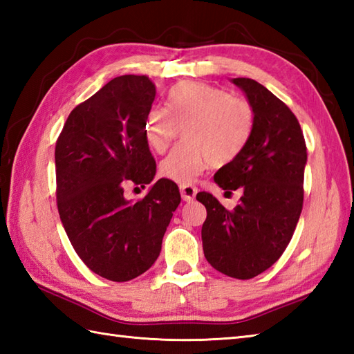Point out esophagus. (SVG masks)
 I'll return each mask as SVG.
<instances>
[{
  "label": "esophagus",
  "mask_w": 354,
  "mask_h": 354,
  "mask_svg": "<svg viewBox=\"0 0 354 354\" xmlns=\"http://www.w3.org/2000/svg\"><path fill=\"white\" fill-rule=\"evenodd\" d=\"M179 190H181V196L185 202H190L194 199V196H196L198 193V189L192 184H183L181 187H179Z\"/></svg>",
  "instance_id": "1"
}]
</instances>
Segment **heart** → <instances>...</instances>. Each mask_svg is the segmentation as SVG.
I'll return each instance as SVG.
<instances>
[{"mask_svg":"<svg viewBox=\"0 0 354 354\" xmlns=\"http://www.w3.org/2000/svg\"><path fill=\"white\" fill-rule=\"evenodd\" d=\"M255 112L245 97L199 82L173 86L167 108L153 106L145 118L149 147L164 153L185 127L183 146L173 149L160 164V173L178 184H190L208 164L223 167L243 152L252 137Z\"/></svg>","mask_w":354,"mask_h":354,"instance_id":"1","label":"heart"}]
</instances>
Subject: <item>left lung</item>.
<instances>
[{
    "label": "left lung",
    "mask_w": 354,
    "mask_h": 354,
    "mask_svg": "<svg viewBox=\"0 0 354 354\" xmlns=\"http://www.w3.org/2000/svg\"><path fill=\"white\" fill-rule=\"evenodd\" d=\"M231 82L252 104L255 124L243 152L217 170L214 183L243 194L231 212L212 193L201 192L196 199L207 208L205 259L225 275L250 280L281 257L293 236L303 209L307 149L297 117L278 97L252 79Z\"/></svg>",
    "instance_id": "obj_1"
}]
</instances>
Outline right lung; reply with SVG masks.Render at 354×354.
<instances>
[{
	"label": "right lung",
	"mask_w": 354,
	"mask_h": 354,
	"mask_svg": "<svg viewBox=\"0 0 354 354\" xmlns=\"http://www.w3.org/2000/svg\"><path fill=\"white\" fill-rule=\"evenodd\" d=\"M155 94L147 76L112 79L71 111L56 141L57 209L66 236L93 272L117 283L153 265L181 202L178 185L165 178L140 201L124 196L127 184L145 187L155 178L145 137Z\"/></svg>",
	"instance_id": "1"
}]
</instances>
